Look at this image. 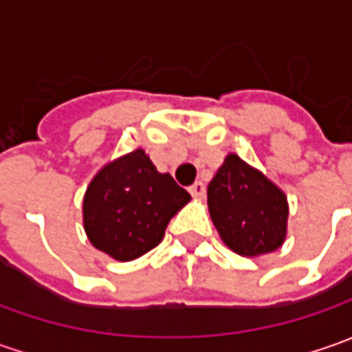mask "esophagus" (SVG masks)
Returning <instances> with one entry per match:
<instances>
[{"label":"esophagus","mask_w":352,"mask_h":352,"mask_svg":"<svg viewBox=\"0 0 352 352\" xmlns=\"http://www.w3.org/2000/svg\"><path fill=\"white\" fill-rule=\"evenodd\" d=\"M190 194L194 197H204L206 196V184L204 182H194L190 186Z\"/></svg>","instance_id":"1"}]
</instances>
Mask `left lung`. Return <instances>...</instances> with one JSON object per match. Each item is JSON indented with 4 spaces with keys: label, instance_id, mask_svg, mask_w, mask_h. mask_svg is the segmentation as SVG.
<instances>
[{
    "label": "left lung",
    "instance_id": "1",
    "mask_svg": "<svg viewBox=\"0 0 352 352\" xmlns=\"http://www.w3.org/2000/svg\"><path fill=\"white\" fill-rule=\"evenodd\" d=\"M208 208L221 241L241 256H261L286 241L288 197L235 153L208 186Z\"/></svg>",
    "mask_w": 352,
    "mask_h": 352
}]
</instances>
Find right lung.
<instances>
[{
  "mask_svg": "<svg viewBox=\"0 0 352 352\" xmlns=\"http://www.w3.org/2000/svg\"><path fill=\"white\" fill-rule=\"evenodd\" d=\"M192 196L160 174L142 148L107 162L91 178L82 204L89 243L119 263L155 249L170 219Z\"/></svg>",
  "mask_w": 352,
  "mask_h": 352,
  "instance_id": "1",
  "label": "right lung"
}]
</instances>
